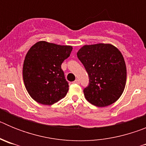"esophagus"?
I'll use <instances>...</instances> for the list:
<instances>
[{
	"label": "esophagus",
	"instance_id": "obj_1",
	"mask_svg": "<svg viewBox=\"0 0 146 146\" xmlns=\"http://www.w3.org/2000/svg\"><path fill=\"white\" fill-rule=\"evenodd\" d=\"M73 82H74V83H76V84H79L80 80L78 79H77V80H74Z\"/></svg>",
	"mask_w": 146,
	"mask_h": 146
}]
</instances>
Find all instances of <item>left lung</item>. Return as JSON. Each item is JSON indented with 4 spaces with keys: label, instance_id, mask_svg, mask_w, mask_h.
I'll return each mask as SVG.
<instances>
[{
    "label": "left lung",
    "instance_id": "obj_1",
    "mask_svg": "<svg viewBox=\"0 0 146 146\" xmlns=\"http://www.w3.org/2000/svg\"><path fill=\"white\" fill-rule=\"evenodd\" d=\"M77 55L88 74V86L83 90L86 99L96 107L116 102L126 81V64L119 50L110 44L85 45Z\"/></svg>",
    "mask_w": 146,
    "mask_h": 146
}]
</instances>
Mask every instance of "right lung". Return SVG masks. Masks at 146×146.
<instances>
[{"mask_svg":"<svg viewBox=\"0 0 146 146\" xmlns=\"http://www.w3.org/2000/svg\"><path fill=\"white\" fill-rule=\"evenodd\" d=\"M72 46L40 41L33 45L25 58L23 69L25 88L40 104L52 105L65 97L69 91L61 64L69 57Z\"/></svg>","mask_w":146,"mask_h":146,"instance_id":"right-lung-1","label":"right lung"}]
</instances>
